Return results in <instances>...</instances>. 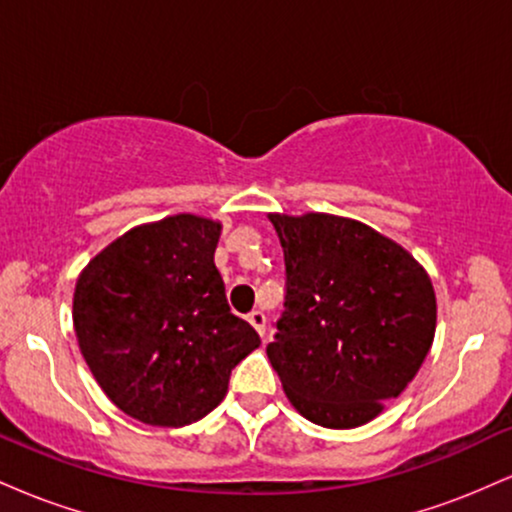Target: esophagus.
Returning <instances> with one entry per match:
<instances>
[{
  "instance_id": "1",
  "label": "esophagus",
  "mask_w": 512,
  "mask_h": 512,
  "mask_svg": "<svg viewBox=\"0 0 512 512\" xmlns=\"http://www.w3.org/2000/svg\"><path fill=\"white\" fill-rule=\"evenodd\" d=\"M248 322L252 327H255L257 332H260V337H264V327H267V317H264L262 310H252L248 315Z\"/></svg>"
}]
</instances>
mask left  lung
Returning a JSON list of instances; mask_svg holds the SVG:
<instances>
[{"instance_id":"left-lung-1","label":"left lung","mask_w":512,"mask_h":512,"mask_svg":"<svg viewBox=\"0 0 512 512\" xmlns=\"http://www.w3.org/2000/svg\"><path fill=\"white\" fill-rule=\"evenodd\" d=\"M286 264L267 356L298 414L325 428L373 421L436 337L431 276L402 245L334 214H269Z\"/></svg>"}]
</instances>
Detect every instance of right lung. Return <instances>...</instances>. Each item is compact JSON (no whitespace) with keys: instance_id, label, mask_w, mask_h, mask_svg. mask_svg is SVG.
I'll return each instance as SVG.
<instances>
[{"instance_id":"add662e5","label":"right lung","mask_w":512,"mask_h":512,"mask_svg":"<svg viewBox=\"0 0 512 512\" xmlns=\"http://www.w3.org/2000/svg\"><path fill=\"white\" fill-rule=\"evenodd\" d=\"M221 221L175 214L142 223L81 269L74 332L110 402L149 426H187L228 392L260 346L231 313L214 264Z\"/></svg>"}]
</instances>
